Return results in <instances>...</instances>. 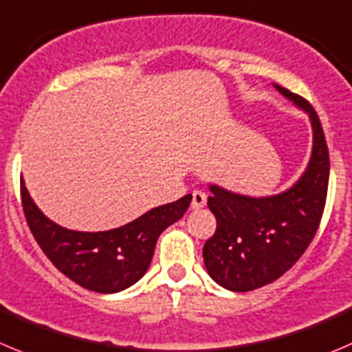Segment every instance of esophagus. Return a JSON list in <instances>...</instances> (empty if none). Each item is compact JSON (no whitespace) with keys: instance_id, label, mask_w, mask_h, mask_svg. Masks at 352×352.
<instances>
[{"instance_id":"34e87169","label":"esophagus","mask_w":352,"mask_h":352,"mask_svg":"<svg viewBox=\"0 0 352 352\" xmlns=\"http://www.w3.org/2000/svg\"><path fill=\"white\" fill-rule=\"evenodd\" d=\"M204 206H206V194L201 192V190H194L190 208H192V210H201V208Z\"/></svg>"}]
</instances>
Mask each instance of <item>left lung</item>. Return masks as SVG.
Segmentation results:
<instances>
[{"label":"left lung","instance_id":"obj_1","mask_svg":"<svg viewBox=\"0 0 352 352\" xmlns=\"http://www.w3.org/2000/svg\"><path fill=\"white\" fill-rule=\"evenodd\" d=\"M275 87L308 113L311 160L301 179L275 196L249 197L210 186L208 208L217 230L204 242V267L217 284L234 292L272 284L292 268L315 237L325 208L330 160L318 115L305 98Z\"/></svg>","mask_w":352,"mask_h":352}]
</instances>
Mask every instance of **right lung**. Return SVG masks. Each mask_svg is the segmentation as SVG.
Here are the masks:
<instances>
[{"label":"right lung","instance_id":"right-lung-1","mask_svg":"<svg viewBox=\"0 0 352 352\" xmlns=\"http://www.w3.org/2000/svg\"><path fill=\"white\" fill-rule=\"evenodd\" d=\"M20 194L27 225L50 261L75 284L101 294L124 291L146 274L160 234L184 217L192 199L187 194L113 230L77 232L44 217L23 179Z\"/></svg>","mask_w":352,"mask_h":352}]
</instances>
